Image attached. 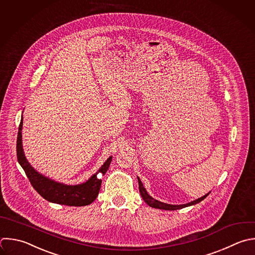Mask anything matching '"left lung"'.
Masks as SVG:
<instances>
[{
    "instance_id": "1",
    "label": "left lung",
    "mask_w": 255,
    "mask_h": 255,
    "mask_svg": "<svg viewBox=\"0 0 255 255\" xmlns=\"http://www.w3.org/2000/svg\"><path fill=\"white\" fill-rule=\"evenodd\" d=\"M137 180H138V187H139V192H140L141 197L143 198V200H144V202H145L146 204H148L149 206H151V207H153V208H159V209H164V210H176V209H180V208H183V207H186V206H189V205L196 204V203L200 202L201 200H203V199L209 194V192H208L207 194L203 195L202 197H200V198H198V199H196V200H193V201H191V202H188V203H186V204L172 205V204L163 203V202H161V201H158V200H156V199H153L151 196H149V195L147 194L145 188L143 187V185H142V183H141V181H140V179H139L138 177H137Z\"/></svg>"
}]
</instances>
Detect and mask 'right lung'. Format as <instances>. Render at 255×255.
Segmentation results:
<instances>
[{
  "instance_id": "right-lung-1",
  "label": "right lung",
  "mask_w": 255,
  "mask_h": 255,
  "mask_svg": "<svg viewBox=\"0 0 255 255\" xmlns=\"http://www.w3.org/2000/svg\"><path fill=\"white\" fill-rule=\"evenodd\" d=\"M22 127L23 118L19 126L17 137V157L35 190H37V192L45 199L54 203L70 206H85L94 202L99 195L102 184V179L100 178L99 173L104 175L107 172L112 161V156L109 157L99 171L85 183L66 185L56 182L37 172L26 159L22 147Z\"/></svg>"
}]
</instances>
